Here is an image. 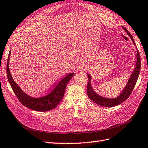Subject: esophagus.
<instances>
[{"label": "esophagus", "instance_id": "esophagus-1", "mask_svg": "<svg viewBox=\"0 0 148 148\" xmlns=\"http://www.w3.org/2000/svg\"><path fill=\"white\" fill-rule=\"evenodd\" d=\"M87 67L85 66H80L78 67V70L79 71H85L86 70Z\"/></svg>", "mask_w": 148, "mask_h": 148}]
</instances>
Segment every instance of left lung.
<instances>
[{"instance_id": "obj_1", "label": "left lung", "mask_w": 148, "mask_h": 148, "mask_svg": "<svg viewBox=\"0 0 148 148\" xmlns=\"http://www.w3.org/2000/svg\"><path fill=\"white\" fill-rule=\"evenodd\" d=\"M122 28L124 29V30L126 32L127 34L131 39L132 42L135 45V43L134 42V40L133 39V37L127 29L125 28ZM136 57H137V61L135 62V69L132 73L131 76H130L129 79L128 80L127 84L125 87V88L123 90L122 92L119 95V97L114 98H105L102 96H100L98 93H97L93 89V88L91 86V79L92 76L90 75H87L88 81L87 82V93L88 97L91 99L92 101L97 103V104L104 106V107H114V106H116L123 103L124 101H125L126 99H127V98L130 96V95L131 94L135 86L136 82L138 79L140 71V67H141V61H140V56L139 51L137 50V53H136Z\"/></svg>"}]
</instances>
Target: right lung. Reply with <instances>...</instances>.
Wrapping results in <instances>:
<instances>
[{
	"label": "right lung",
	"mask_w": 148,
	"mask_h": 148,
	"mask_svg": "<svg viewBox=\"0 0 148 148\" xmlns=\"http://www.w3.org/2000/svg\"><path fill=\"white\" fill-rule=\"evenodd\" d=\"M11 52L10 51L7 64V74L10 86L19 101L25 107L39 112H46L55 108L60 104L66 90V86L74 73L68 74L59 81L54 88L46 95L40 97H33L23 92L17 85L11 75L9 69V61Z\"/></svg>",
	"instance_id": "1"
}]
</instances>
